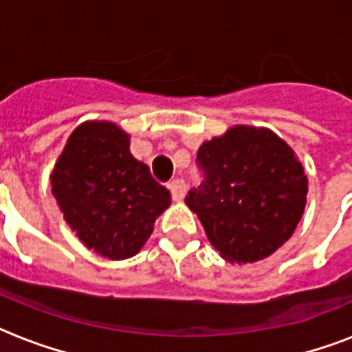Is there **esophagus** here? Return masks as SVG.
Here are the masks:
<instances>
[{"instance_id":"esophagus-1","label":"esophagus","mask_w":352,"mask_h":352,"mask_svg":"<svg viewBox=\"0 0 352 352\" xmlns=\"http://www.w3.org/2000/svg\"><path fill=\"white\" fill-rule=\"evenodd\" d=\"M170 192L173 201H182L184 195H186V182L182 181V179H175V181L170 182Z\"/></svg>"}]
</instances>
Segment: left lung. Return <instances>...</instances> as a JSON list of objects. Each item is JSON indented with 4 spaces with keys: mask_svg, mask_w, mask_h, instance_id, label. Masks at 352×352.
Returning <instances> with one entry per match:
<instances>
[{
    "mask_svg": "<svg viewBox=\"0 0 352 352\" xmlns=\"http://www.w3.org/2000/svg\"><path fill=\"white\" fill-rule=\"evenodd\" d=\"M197 162L204 182L188 192L186 204L223 259L261 261L290 239L309 181L283 138L267 127L232 126L201 144Z\"/></svg>",
    "mask_w": 352,
    "mask_h": 352,
    "instance_id": "obj_1",
    "label": "left lung"
}]
</instances>
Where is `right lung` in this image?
<instances>
[{
    "label": "right lung",
    "instance_id": "1",
    "mask_svg": "<svg viewBox=\"0 0 352 352\" xmlns=\"http://www.w3.org/2000/svg\"><path fill=\"white\" fill-rule=\"evenodd\" d=\"M63 219L84 246L120 261L140 252L171 195L129 151L115 122L87 120L69 135L51 173Z\"/></svg>",
    "mask_w": 352,
    "mask_h": 352
}]
</instances>
